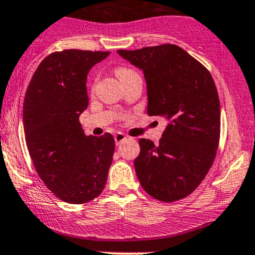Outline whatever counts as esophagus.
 <instances>
[{"mask_svg": "<svg viewBox=\"0 0 255 255\" xmlns=\"http://www.w3.org/2000/svg\"><path fill=\"white\" fill-rule=\"evenodd\" d=\"M127 139V137H126L125 134H123V133H121V132H118V133H116L115 134V142H116V144H121L123 142V140H126Z\"/></svg>", "mask_w": 255, "mask_h": 255, "instance_id": "esophagus-1", "label": "esophagus"}]
</instances>
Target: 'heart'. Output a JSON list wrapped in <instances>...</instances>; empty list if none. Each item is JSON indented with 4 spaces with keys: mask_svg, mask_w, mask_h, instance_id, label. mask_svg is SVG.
<instances>
[{
    "mask_svg": "<svg viewBox=\"0 0 255 255\" xmlns=\"http://www.w3.org/2000/svg\"><path fill=\"white\" fill-rule=\"evenodd\" d=\"M133 74H137V73H135L133 69L126 68V66H121V68L116 69V75L118 76V79H120L121 81H122V80H125L126 78H128V76L133 75Z\"/></svg>",
    "mask_w": 255,
    "mask_h": 255,
    "instance_id": "b5f03b06",
    "label": "heart"
}]
</instances>
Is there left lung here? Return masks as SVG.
I'll use <instances>...</instances> for the list:
<instances>
[{"label":"left lung","mask_w":255,"mask_h":255,"mask_svg":"<svg viewBox=\"0 0 255 255\" xmlns=\"http://www.w3.org/2000/svg\"><path fill=\"white\" fill-rule=\"evenodd\" d=\"M143 70L149 116L168 121L159 144L140 138L134 160L146 194L174 202L191 194L205 179L217 153L220 99L210 71L174 44L118 50Z\"/></svg>","instance_id":"1"}]
</instances>
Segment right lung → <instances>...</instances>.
<instances>
[{
	"mask_svg": "<svg viewBox=\"0 0 255 255\" xmlns=\"http://www.w3.org/2000/svg\"><path fill=\"white\" fill-rule=\"evenodd\" d=\"M109 55L78 49L51 53L25 92L23 126L29 155L48 189L68 204L96 199L112 164L113 135H85L79 121L89 106L87 74Z\"/></svg>",
	"mask_w": 255,
	"mask_h": 255,
	"instance_id": "1",
	"label": "right lung"
}]
</instances>
